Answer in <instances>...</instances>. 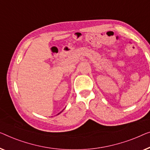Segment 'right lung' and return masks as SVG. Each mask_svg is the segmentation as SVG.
<instances>
[{"label":"right lung","mask_w":150,"mask_h":150,"mask_svg":"<svg viewBox=\"0 0 150 150\" xmlns=\"http://www.w3.org/2000/svg\"><path fill=\"white\" fill-rule=\"evenodd\" d=\"M62 112V111H61V112ZM61 112H59V114H58V115H59V114H60V113H61Z\"/></svg>","instance_id":"add662e5"}]
</instances>
